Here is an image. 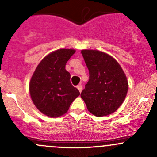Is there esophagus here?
I'll return each instance as SVG.
<instances>
[{"label": "esophagus", "instance_id": "esophagus-1", "mask_svg": "<svg viewBox=\"0 0 157 157\" xmlns=\"http://www.w3.org/2000/svg\"><path fill=\"white\" fill-rule=\"evenodd\" d=\"M77 88L79 90V91L81 93V91H82V86L81 85H78V86H77Z\"/></svg>", "mask_w": 157, "mask_h": 157}]
</instances>
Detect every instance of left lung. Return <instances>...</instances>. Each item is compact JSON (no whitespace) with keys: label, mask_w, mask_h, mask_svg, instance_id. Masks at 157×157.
<instances>
[{"label":"left lung","mask_w":157,"mask_h":157,"mask_svg":"<svg viewBox=\"0 0 157 157\" xmlns=\"http://www.w3.org/2000/svg\"><path fill=\"white\" fill-rule=\"evenodd\" d=\"M89 68V80L80 96L93 115L111 114L123 103L128 82L120 63L112 56L94 49L81 50Z\"/></svg>","instance_id":"obj_1"}]
</instances>
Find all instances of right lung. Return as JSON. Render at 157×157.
I'll return each instance as SVG.
<instances>
[{
	"instance_id": "right-lung-1",
	"label": "right lung",
	"mask_w": 157,
	"mask_h": 157,
	"mask_svg": "<svg viewBox=\"0 0 157 157\" xmlns=\"http://www.w3.org/2000/svg\"><path fill=\"white\" fill-rule=\"evenodd\" d=\"M73 48L52 52L37 65L29 82V94L35 107L50 117L66 113L70 105L80 95L70 82L71 75L66 64L75 53Z\"/></svg>"
}]
</instances>
